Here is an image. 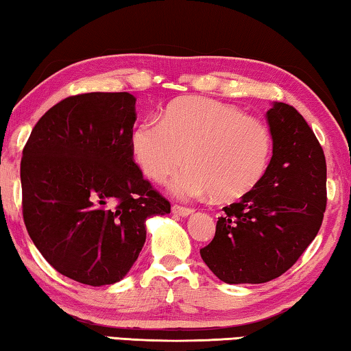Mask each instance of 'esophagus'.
I'll return each instance as SVG.
<instances>
[{
    "instance_id": "1",
    "label": "esophagus",
    "mask_w": 351,
    "mask_h": 351,
    "mask_svg": "<svg viewBox=\"0 0 351 351\" xmlns=\"http://www.w3.org/2000/svg\"><path fill=\"white\" fill-rule=\"evenodd\" d=\"M172 212H174L176 215H179V217H188V215H191L194 212V208L183 207V206H179V204H174V206H172Z\"/></svg>"
}]
</instances>
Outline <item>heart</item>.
<instances>
[{"label": "heart", "mask_w": 351, "mask_h": 351, "mask_svg": "<svg viewBox=\"0 0 351 351\" xmlns=\"http://www.w3.org/2000/svg\"><path fill=\"white\" fill-rule=\"evenodd\" d=\"M130 143L138 165L155 182H166L186 161L171 183L177 196L212 193L223 201L252 190L271 152L265 123L206 97L174 100L160 119L145 117L134 125Z\"/></svg>", "instance_id": "obj_1"}]
</instances>
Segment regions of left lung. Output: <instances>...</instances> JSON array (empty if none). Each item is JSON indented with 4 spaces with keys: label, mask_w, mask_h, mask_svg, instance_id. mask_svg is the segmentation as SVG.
<instances>
[{
    "label": "left lung",
    "mask_w": 351,
    "mask_h": 351,
    "mask_svg": "<svg viewBox=\"0 0 351 351\" xmlns=\"http://www.w3.org/2000/svg\"><path fill=\"white\" fill-rule=\"evenodd\" d=\"M273 157L252 190L217 221L202 261L228 284H262L284 274L319 234L326 210V161L304 117L287 104L267 112Z\"/></svg>",
    "instance_id": "left-lung-1"
}]
</instances>
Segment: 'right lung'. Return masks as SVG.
<instances>
[{
	"instance_id": "obj_1",
	"label": "right lung",
	"mask_w": 351,
	"mask_h": 351,
	"mask_svg": "<svg viewBox=\"0 0 351 351\" xmlns=\"http://www.w3.org/2000/svg\"><path fill=\"white\" fill-rule=\"evenodd\" d=\"M134 104L128 93L67 97L37 121L20 163L32 243L56 271L94 287L121 281L145 219L171 212L133 160Z\"/></svg>"
}]
</instances>
